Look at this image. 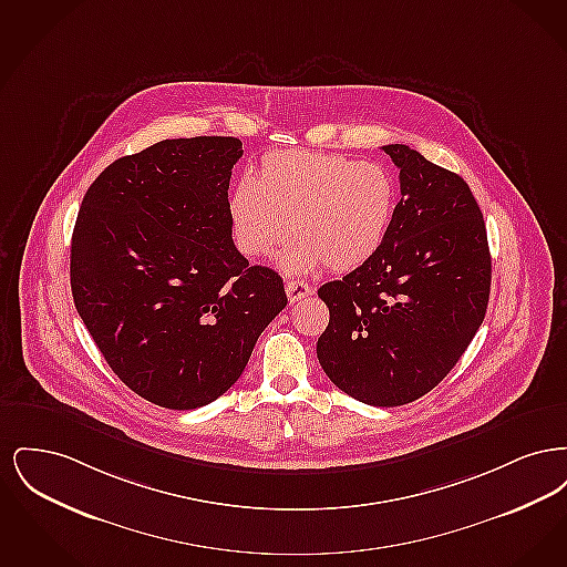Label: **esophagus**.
Here are the masks:
<instances>
[{
  "instance_id": "obj_1",
  "label": "esophagus",
  "mask_w": 567,
  "mask_h": 567,
  "mask_svg": "<svg viewBox=\"0 0 567 567\" xmlns=\"http://www.w3.org/2000/svg\"><path fill=\"white\" fill-rule=\"evenodd\" d=\"M285 289H287V297L291 299V303L301 301L303 297L315 293V289H312L308 282H303V280H289V282L285 285Z\"/></svg>"
}]
</instances>
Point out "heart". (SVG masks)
I'll use <instances>...</instances> for the list:
<instances>
[{"mask_svg":"<svg viewBox=\"0 0 567 567\" xmlns=\"http://www.w3.org/2000/svg\"><path fill=\"white\" fill-rule=\"evenodd\" d=\"M395 213V181L378 163L319 151H276L257 181L234 187L229 215L246 257H264L296 234L278 266L291 274L349 271L372 259Z\"/></svg>","mask_w":567,"mask_h":567,"instance_id":"b5f03b06","label":"heart"}]
</instances>
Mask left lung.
<instances>
[{"label":"left lung","instance_id":"left-lung-1","mask_svg":"<svg viewBox=\"0 0 567 567\" xmlns=\"http://www.w3.org/2000/svg\"><path fill=\"white\" fill-rule=\"evenodd\" d=\"M382 151L402 199L377 255L319 297L329 324L317 357L329 380L363 404L404 405L446 377L485 319L491 255L467 183L405 144Z\"/></svg>","mask_w":567,"mask_h":567}]
</instances>
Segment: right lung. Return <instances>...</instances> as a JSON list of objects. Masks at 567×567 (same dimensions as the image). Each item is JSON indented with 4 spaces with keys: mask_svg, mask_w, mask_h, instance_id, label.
I'll return each mask as SVG.
<instances>
[{
    "mask_svg": "<svg viewBox=\"0 0 567 567\" xmlns=\"http://www.w3.org/2000/svg\"><path fill=\"white\" fill-rule=\"evenodd\" d=\"M238 137L162 140L84 193L72 234L76 310L112 372L169 410L215 402L287 306L282 278L231 240Z\"/></svg>",
    "mask_w": 567,
    "mask_h": 567,
    "instance_id": "add662e5",
    "label": "right lung"
}]
</instances>
